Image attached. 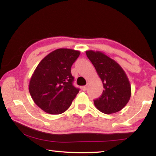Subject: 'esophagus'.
Listing matches in <instances>:
<instances>
[{
	"label": "esophagus",
	"instance_id": "1",
	"mask_svg": "<svg viewBox=\"0 0 156 156\" xmlns=\"http://www.w3.org/2000/svg\"><path fill=\"white\" fill-rule=\"evenodd\" d=\"M88 89V87L87 86H84L82 87V89H83V90H84V91H86V90H87Z\"/></svg>",
	"mask_w": 156,
	"mask_h": 156
}]
</instances>
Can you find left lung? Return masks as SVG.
<instances>
[{
	"label": "left lung",
	"instance_id": "left-lung-1",
	"mask_svg": "<svg viewBox=\"0 0 156 156\" xmlns=\"http://www.w3.org/2000/svg\"><path fill=\"white\" fill-rule=\"evenodd\" d=\"M86 55L104 88L100 97L94 100L95 106L107 115L120 111L131 96V86L126 73L117 62L100 51H86Z\"/></svg>",
	"mask_w": 156,
	"mask_h": 156
}]
</instances>
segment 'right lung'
I'll list each match as a JSON object with an SVG mask.
<instances>
[{
    "label": "right lung",
    "instance_id": "1",
    "mask_svg": "<svg viewBox=\"0 0 156 156\" xmlns=\"http://www.w3.org/2000/svg\"><path fill=\"white\" fill-rule=\"evenodd\" d=\"M80 51L60 48L42 59L31 76L29 89L37 105L48 114L58 115L69 108L79 92L73 85L71 67Z\"/></svg>",
    "mask_w": 156,
    "mask_h": 156
}]
</instances>
